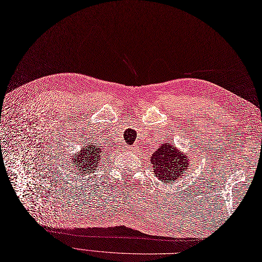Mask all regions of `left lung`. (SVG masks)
Returning a JSON list of instances; mask_svg holds the SVG:
<instances>
[{
	"label": "left lung",
	"instance_id": "obj_1",
	"mask_svg": "<svg viewBox=\"0 0 262 262\" xmlns=\"http://www.w3.org/2000/svg\"><path fill=\"white\" fill-rule=\"evenodd\" d=\"M151 162L157 177L164 183L173 182L180 178L189 164L188 159L173 147V143H163L160 149L153 153Z\"/></svg>",
	"mask_w": 262,
	"mask_h": 262
}]
</instances>
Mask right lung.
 Returning a JSON list of instances; mask_svg holds the SVG:
<instances>
[{
    "label": "right lung",
    "instance_id": "1",
    "mask_svg": "<svg viewBox=\"0 0 262 262\" xmlns=\"http://www.w3.org/2000/svg\"><path fill=\"white\" fill-rule=\"evenodd\" d=\"M100 160L101 149L91 143L90 146H84L82 148L81 152L74 159H72V163L79 169L81 175H83L86 171H93V169H96Z\"/></svg>",
    "mask_w": 262,
    "mask_h": 262
}]
</instances>
